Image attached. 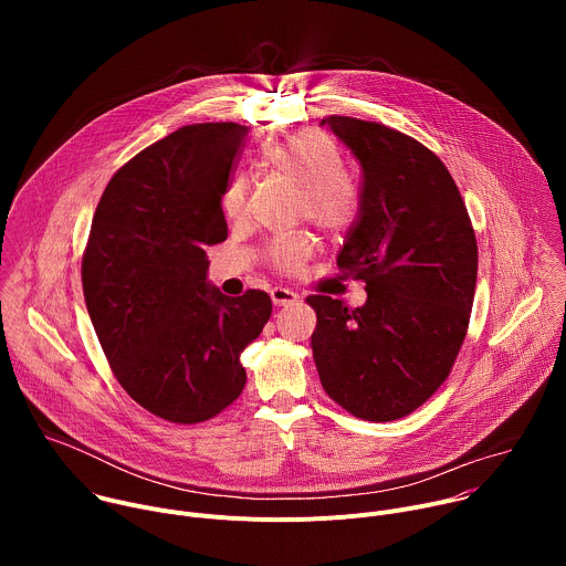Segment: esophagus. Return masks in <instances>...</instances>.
<instances>
[{
	"label": "esophagus",
	"instance_id": "34e87169",
	"mask_svg": "<svg viewBox=\"0 0 566 566\" xmlns=\"http://www.w3.org/2000/svg\"><path fill=\"white\" fill-rule=\"evenodd\" d=\"M297 297H300V295H297V293H293V291H289V289H282V286L271 289V300H273V304H275V306H286V304L295 302Z\"/></svg>",
	"mask_w": 566,
	"mask_h": 566
}]
</instances>
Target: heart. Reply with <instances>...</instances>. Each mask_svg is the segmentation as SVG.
<instances>
[{"label":"heart","instance_id":"1","mask_svg":"<svg viewBox=\"0 0 566 566\" xmlns=\"http://www.w3.org/2000/svg\"><path fill=\"white\" fill-rule=\"evenodd\" d=\"M269 164L302 188L300 214L322 230L345 228L358 210V190L343 172V156L334 140L315 129L284 138L266 151ZM249 208V181L232 175L221 192V210L228 219H241ZM313 253L306 232L280 237L269 247V262L282 273H295Z\"/></svg>","mask_w":566,"mask_h":566}]
</instances>
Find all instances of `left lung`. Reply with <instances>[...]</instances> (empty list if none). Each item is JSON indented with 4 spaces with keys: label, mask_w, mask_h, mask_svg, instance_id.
I'll list each match as a JSON object with an SVG mask.
<instances>
[{
    "label": "left lung",
    "mask_w": 566,
    "mask_h": 566,
    "mask_svg": "<svg viewBox=\"0 0 566 566\" xmlns=\"http://www.w3.org/2000/svg\"><path fill=\"white\" fill-rule=\"evenodd\" d=\"M363 170L358 219L338 266L367 302L311 295L313 360L325 391L365 421L415 412L448 378L476 284V239L454 179L419 140L380 123L327 116Z\"/></svg>",
    "instance_id": "8db88e82"
}]
</instances>
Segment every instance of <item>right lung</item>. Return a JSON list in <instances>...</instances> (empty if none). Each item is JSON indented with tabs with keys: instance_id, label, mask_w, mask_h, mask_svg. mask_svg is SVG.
<instances>
[{
	"instance_id": "add662e5",
	"label": "right lung",
	"mask_w": 566,
	"mask_h": 566,
	"mask_svg": "<svg viewBox=\"0 0 566 566\" xmlns=\"http://www.w3.org/2000/svg\"><path fill=\"white\" fill-rule=\"evenodd\" d=\"M249 127L186 125L112 177L83 258V291L123 389L172 423L217 417L241 394L239 363L264 329V291L223 295L206 249L228 237L221 192Z\"/></svg>"
}]
</instances>
